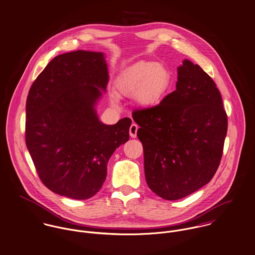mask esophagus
<instances>
[{
    "instance_id": "obj_1",
    "label": "esophagus",
    "mask_w": 255,
    "mask_h": 255,
    "mask_svg": "<svg viewBox=\"0 0 255 255\" xmlns=\"http://www.w3.org/2000/svg\"><path fill=\"white\" fill-rule=\"evenodd\" d=\"M139 129V126L135 123H133L131 126H130V129H129V133H130V136L132 138H136L137 137V131Z\"/></svg>"
}]
</instances>
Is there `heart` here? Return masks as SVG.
Wrapping results in <instances>:
<instances>
[{
	"label": "heart",
	"mask_w": 255,
	"mask_h": 255,
	"mask_svg": "<svg viewBox=\"0 0 255 255\" xmlns=\"http://www.w3.org/2000/svg\"><path fill=\"white\" fill-rule=\"evenodd\" d=\"M170 81L169 70L164 65L151 60H140L120 72L115 88L118 94L135 96L140 105L149 107L161 101ZM111 101L116 105L114 95L111 96Z\"/></svg>",
	"instance_id": "1"
}]
</instances>
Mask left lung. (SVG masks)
<instances>
[{"label": "left lung", "instance_id": "8db88e82", "mask_svg": "<svg viewBox=\"0 0 255 255\" xmlns=\"http://www.w3.org/2000/svg\"><path fill=\"white\" fill-rule=\"evenodd\" d=\"M145 181L158 197L176 200L206 185L219 167L228 129L222 97L212 78L185 59L176 90L160 104L135 110Z\"/></svg>", "mask_w": 255, "mask_h": 255}]
</instances>
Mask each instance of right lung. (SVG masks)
Masks as SVG:
<instances>
[{
	"label": "right lung",
	"instance_id": "1",
	"mask_svg": "<svg viewBox=\"0 0 255 255\" xmlns=\"http://www.w3.org/2000/svg\"><path fill=\"white\" fill-rule=\"evenodd\" d=\"M108 81L104 55L77 51L53 58L29 90L25 142L40 180L57 195L95 196L110 157L129 140L130 118L105 125L95 112Z\"/></svg>",
	"mask_w": 255,
	"mask_h": 255
}]
</instances>
